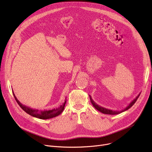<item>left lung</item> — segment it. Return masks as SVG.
Masks as SVG:
<instances>
[{
  "mask_svg": "<svg viewBox=\"0 0 152 152\" xmlns=\"http://www.w3.org/2000/svg\"><path fill=\"white\" fill-rule=\"evenodd\" d=\"M140 94H140L137 95V96L136 97H135V99L129 103V104L128 105H127L124 110H121V111H114V110H110V109L105 108H104V107H102L99 105L98 104H97V103H95V102L92 100V97H91V96L90 95H89V97H90V100H91V103H92V105L94 106V107L95 109L99 111H100V112L102 113L113 115H118V114H119V113H121L123 112V111H126V110H127L129 108H130L134 104L135 102L137 101L138 97H139Z\"/></svg>",
  "mask_w": 152,
  "mask_h": 152,
  "instance_id": "left-lung-1",
  "label": "left lung"
}]
</instances>
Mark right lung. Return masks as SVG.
<instances>
[{"mask_svg": "<svg viewBox=\"0 0 152 152\" xmlns=\"http://www.w3.org/2000/svg\"><path fill=\"white\" fill-rule=\"evenodd\" d=\"M13 92V96L17 101V102L18 103V104L19 105V106L25 111L26 113H27L28 114H29V115L36 117L37 118L39 119H50V118H52L54 117H56L58 116L59 115H60L62 111L64 110V108H65V105L66 104V100H65V102H64L61 105H60L58 108H53L52 110H44V111H39V110H36V109H33L31 108L30 107H26V105H23L22 103H21L20 102V101L17 99V98L16 97L15 95Z\"/></svg>", "mask_w": 152, "mask_h": 152, "instance_id": "1", "label": "right lung"}]
</instances>
